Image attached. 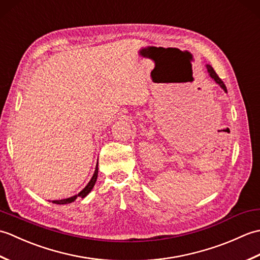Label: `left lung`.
Wrapping results in <instances>:
<instances>
[{"mask_svg":"<svg viewBox=\"0 0 260 260\" xmlns=\"http://www.w3.org/2000/svg\"><path fill=\"white\" fill-rule=\"evenodd\" d=\"M207 69H208V73H209L210 77H211V78H212L215 82H217V84H218L220 87H221L225 92H227V87H225V85L223 84V81L219 78V76H218L217 73H215V71L213 70V68L211 67V66L208 64V66H207Z\"/></svg>","mask_w":260,"mask_h":260,"instance_id":"8db88e82","label":"left lung"}]
</instances>
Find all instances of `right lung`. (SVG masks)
<instances>
[{"label":"right lung","instance_id":"right-lung-1","mask_svg":"<svg viewBox=\"0 0 260 260\" xmlns=\"http://www.w3.org/2000/svg\"><path fill=\"white\" fill-rule=\"evenodd\" d=\"M97 176H98V163H97V167H96V170H95V173H93L91 180L89 181V183L86 185V187H85L84 190H82L81 192H79L77 196H74V197H71V198L63 199V200H53L52 203H56V204H68V203L74 202L78 197L79 198H85L88 194V193H89L92 190V187H93V185H95L96 181H97Z\"/></svg>","mask_w":260,"mask_h":260}]
</instances>
